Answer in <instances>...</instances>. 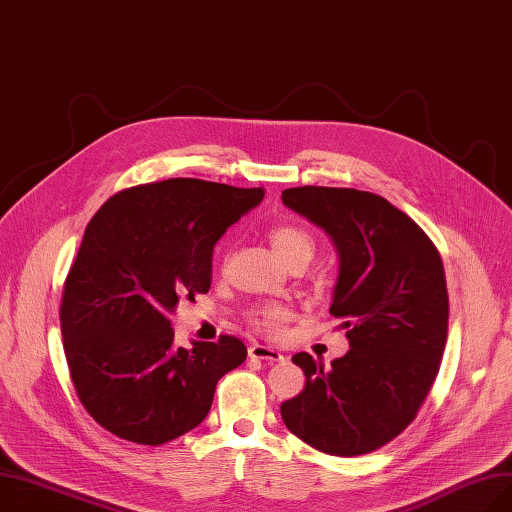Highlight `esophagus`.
Returning a JSON list of instances; mask_svg holds the SVG:
<instances>
[{
  "label": "esophagus",
  "instance_id": "esophagus-1",
  "mask_svg": "<svg viewBox=\"0 0 512 512\" xmlns=\"http://www.w3.org/2000/svg\"><path fill=\"white\" fill-rule=\"evenodd\" d=\"M248 355H250V359L267 361V363H275V361H281V359H283L281 351L273 349V346H262V344H254V346H250Z\"/></svg>",
  "mask_w": 512,
  "mask_h": 512
}]
</instances>
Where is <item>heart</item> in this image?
<instances>
[{"mask_svg": "<svg viewBox=\"0 0 512 512\" xmlns=\"http://www.w3.org/2000/svg\"><path fill=\"white\" fill-rule=\"evenodd\" d=\"M269 239L275 254L285 264H304L306 267L315 256V239L304 229L292 227V224H279V227L271 231ZM283 319L285 313L279 306H264V309L254 315V323L258 327H264V330H277Z\"/></svg>", "mask_w": 512, "mask_h": 512, "instance_id": "obj_1", "label": "heart"}]
</instances>
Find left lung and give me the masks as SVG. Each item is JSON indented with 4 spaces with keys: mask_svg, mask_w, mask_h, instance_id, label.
<instances>
[{
    "mask_svg": "<svg viewBox=\"0 0 512 512\" xmlns=\"http://www.w3.org/2000/svg\"><path fill=\"white\" fill-rule=\"evenodd\" d=\"M281 201L334 243L330 313L351 346L330 367L309 353L292 357L306 384L281 403V418L319 452L370 454L405 431L437 378L449 317L441 256L418 224L380 195L294 187Z\"/></svg>",
    "mask_w": 512,
    "mask_h": 512,
    "instance_id": "8db88e82",
    "label": "left lung"
}]
</instances>
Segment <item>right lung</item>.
I'll return each mask as SVG.
<instances>
[{
    "label": "right lung",
    "instance_id": "right-lung-1",
    "mask_svg": "<svg viewBox=\"0 0 512 512\" xmlns=\"http://www.w3.org/2000/svg\"><path fill=\"white\" fill-rule=\"evenodd\" d=\"M264 189L170 178L113 195L88 222L60 330L79 401L113 435L161 445L208 416L248 349L233 336L174 346L170 315L212 283V252Z\"/></svg>",
    "mask_w": 512,
    "mask_h": 512
}]
</instances>
